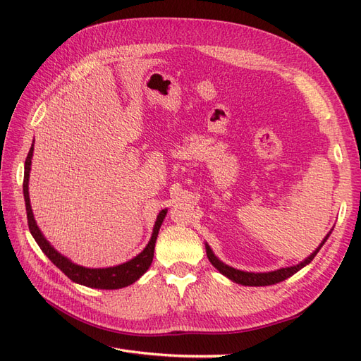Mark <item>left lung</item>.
I'll list each match as a JSON object with an SVG mask.
<instances>
[{"instance_id": "1", "label": "left lung", "mask_w": 361, "mask_h": 361, "mask_svg": "<svg viewBox=\"0 0 361 361\" xmlns=\"http://www.w3.org/2000/svg\"><path fill=\"white\" fill-rule=\"evenodd\" d=\"M331 232H333V228L322 239V243L319 244V247L316 248L309 257H305L302 262H300V264L292 265V267H286V268H280V269H276V271H269V272H248V271H241V269H236L233 267H228V265L224 264V262H221L214 255L212 248L207 245V243H204V247H206V256H207V259H209L211 264L218 271H220L223 276H226L228 280H232V281L238 283V285H243V286H269V285H276V283H280L283 280L289 279L290 276L295 274V272H298L301 268H304L305 265H309L310 262L314 259V256L318 255V251L325 244L326 239H329Z\"/></svg>"}]
</instances>
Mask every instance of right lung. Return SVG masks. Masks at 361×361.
<instances>
[{
    "label": "right lung",
    "instance_id": "1",
    "mask_svg": "<svg viewBox=\"0 0 361 361\" xmlns=\"http://www.w3.org/2000/svg\"><path fill=\"white\" fill-rule=\"evenodd\" d=\"M32 150H35V141H32L31 149L28 152V157L25 159L24 167V199H25V207H27V218H28V227L30 232L35 238V241L40 247V250L48 256V259L56 265L64 276H68L72 281L78 283V285L93 288V289H120L126 288L129 285L135 283L145 272L149 269L152 260H154V251H155V243L159 233V227L164 221V218L167 215V209H162L154 226V232L149 239L147 245L145 250L138 253L135 257L120 264L116 267L108 268H87L81 267L78 264H73L71 259L63 256L61 253L51 245L48 239L43 236L42 231L39 228L35 215H32V209L30 204V192H28V182H30V171H31V159H32Z\"/></svg>",
    "mask_w": 361,
    "mask_h": 361
}]
</instances>
